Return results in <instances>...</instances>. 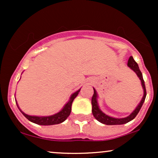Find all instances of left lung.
Masks as SVG:
<instances>
[{
	"mask_svg": "<svg viewBox=\"0 0 158 158\" xmlns=\"http://www.w3.org/2000/svg\"><path fill=\"white\" fill-rule=\"evenodd\" d=\"M128 66L129 67V68H131L132 70L137 73V77H138L139 78V79L141 80L142 86L143 88V90H144V95H143L142 100H141L140 103L138 105V106L136 108V109L134 110V111L132 112L128 117H125V118H121V119L114 118V117H108V116H107L106 114L102 113V112L100 110V109H99V106H98L97 100V92H96L95 89H94V95L91 99L92 113H93L94 117H95L99 122L102 123L103 124L108 125V126H109V125H122V124H126V123L130 122V121L132 120V119L135 118L136 116H137V114L139 113V110H140L143 102H144L145 99H146V86H145V82H144V80H143L142 73H141V71L139 70L138 64H137V63L135 61V59H133L132 56H130L129 59H128Z\"/></svg>",
	"mask_w": 158,
	"mask_h": 158,
	"instance_id": "left-lung-1",
	"label": "left lung"
}]
</instances>
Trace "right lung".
<instances>
[{"instance_id":"add662e5","label":"right lung","mask_w":158,"mask_h":158,"mask_svg":"<svg viewBox=\"0 0 158 158\" xmlns=\"http://www.w3.org/2000/svg\"><path fill=\"white\" fill-rule=\"evenodd\" d=\"M80 91V89L77 90V92L72 94L71 97H70L69 102L65 105L63 109L61 110L59 113L54 114L52 116H50V117H35V116H30L27 114H24L23 112L21 111L23 115L26 118L30 120V122L35 123L38 125H41V126H50V125H56L59 124V123L64 122V121L70 115V112H71V106L73 101L74 100L77 96ZM19 108V107H18Z\"/></svg>"}]
</instances>
